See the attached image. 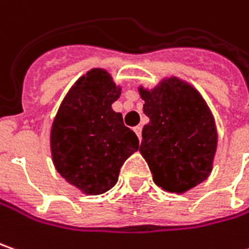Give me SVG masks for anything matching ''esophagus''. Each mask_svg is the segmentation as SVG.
Segmentation results:
<instances>
[{
    "mask_svg": "<svg viewBox=\"0 0 249 249\" xmlns=\"http://www.w3.org/2000/svg\"><path fill=\"white\" fill-rule=\"evenodd\" d=\"M134 131H136L139 140H142V126H136V127H134Z\"/></svg>",
    "mask_w": 249,
    "mask_h": 249,
    "instance_id": "esophagus-1",
    "label": "esophagus"
}]
</instances>
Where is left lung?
Here are the masks:
<instances>
[{
    "label": "left lung",
    "instance_id": "1",
    "mask_svg": "<svg viewBox=\"0 0 249 249\" xmlns=\"http://www.w3.org/2000/svg\"><path fill=\"white\" fill-rule=\"evenodd\" d=\"M150 122L140 153L153 179L167 192L182 193L209 177L217 145L213 116L189 85L169 78L154 91L140 89Z\"/></svg>",
    "mask_w": 249,
    "mask_h": 249
}]
</instances>
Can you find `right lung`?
Segmentation results:
<instances>
[{
  "mask_svg": "<svg viewBox=\"0 0 249 249\" xmlns=\"http://www.w3.org/2000/svg\"><path fill=\"white\" fill-rule=\"evenodd\" d=\"M120 89L104 70H91L64 98L52 127L58 174L87 195L112 189L120 168L139 150L136 133L112 109Z\"/></svg>",
  "mask_w": 249,
  "mask_h": 249,
  "instance_id": "1",
  "label": "right lung"
}]
</instances>
